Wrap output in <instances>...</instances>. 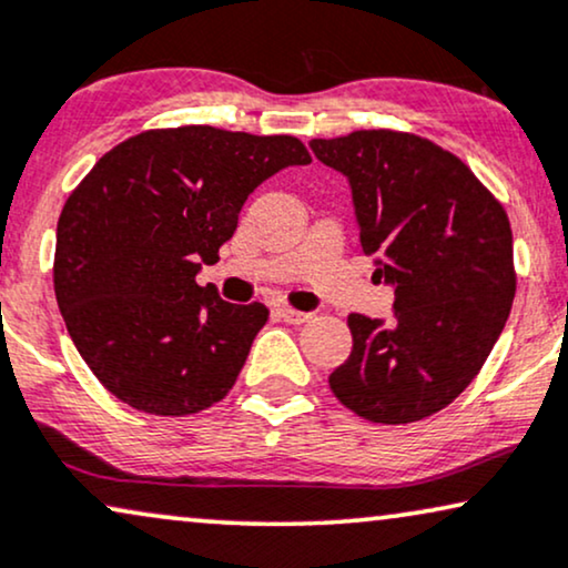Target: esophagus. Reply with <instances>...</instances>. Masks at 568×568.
<instances>
[{
  "mask_svg": "<svg viewBox=\"0 0 568 568\" xmlns=\"http://www.w3.org/2000/svg\"><path fill=\"white\" fill-rule=\"evenodd\" d=\"M277 314L288 322V325H304V322L312 320V314L298 312V308H291V306H277Z\"/></svg>",
  "mask_w": 568,
  "mask_h": 568,
  "instance_id": "1",
  "label": "esophagus"
}]
</instances>
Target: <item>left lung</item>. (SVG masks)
<instances>
[{"label": "left lung", "mask_w": 568, "mask_h": 568, "mask_svg": "<svg viewBox=\"0 0 568 568\" xmlns=\"http://www.w3.org/2000/svg\"><path fill=\"white\" fill-rule=\"evenodd\" d=\"M312 152L348 178L364 254L396 285V320L348 317L354 351L329 387L377 425L427 419L479 375L511 312L508 214L456 154L422 135L372 128L314 139Z\"/></svg>", "instance_id": "left-lung-1"}]
</instances>
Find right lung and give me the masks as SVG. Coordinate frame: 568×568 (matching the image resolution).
Masks as SVG:
<instances>
[{
  "label": "right lung",
  "mask_w": 568,
  "mask_h": 568,
  "mask_svg": "<svg viewBox=\"0 0 568 568\" xmlns=\"http://www.w3.org/2000/svg\"><path fill=\"white\" fill-rule=\"evenodd\" d=\"M296 135L154 128L93 164L57 222L54 296L93 377L156 416L196 414L239 379L270 308L196 283L220 260L248 193L308 164Z\"/></svg>",
  "instance_id": "right-lung-1"
}]
</instances>
